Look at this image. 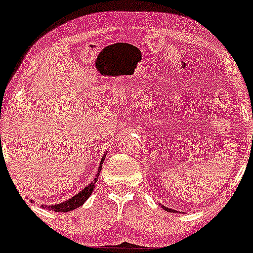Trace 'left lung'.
Instances as JSON below:
<instances>
[{
	"label": "left lung",
	"mask_w": 253,
	"mask_h": 253,
	"mask_svg": "<svg viewBox=\"0 0 253 253\" xmlns=\"http://www.w3.org/2000/svg\"><path fill=\"white\" fill-rule=\"evenodd\" d=\"M161 207H162V209H164L165 211H167V212H171V213H175V212H177V211H175V210H171V209H168V207H166V206H164V205H162Z\"/></svg>",
	"instance_id": "left-lung-1"
}]
</instances>
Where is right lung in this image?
Wrapping results in <instances>:
<instances>
[{"label": "right lung", "mask_w": 253, "mask_h": 253, "mask_svg": "<svg viewBox=\"0 0 253 253\" xmlns=\"http://www.w3.org/2000/svg\"><path fill=\"white\" fill-rule=\"evenodd\" d=\"M106 155H107V153L102 155L101 161H100L98 172L95 174L94 179H93V181L89 183L86 188L83 189L82 191H79L77 195L72 197V198H69L68 200H65V202H62L60 204H55V205H41L42 206V209L54 211V212H70V211L78 209V207L84 205V203L89 198V196H91V193L93 192V190H94V188H95V183L99 179V175H100V171H101L102 164H103V161H105ZM31 202H32V200H31Z\"/></svg>", "instance_id": "1"}]
</instances>
